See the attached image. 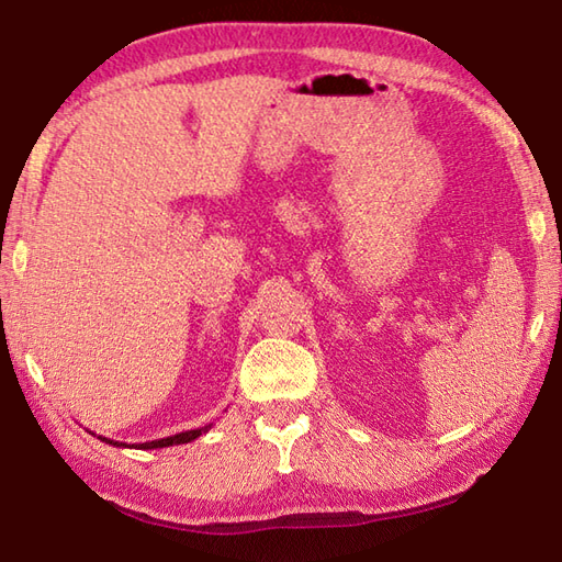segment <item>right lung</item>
<instances>
[{
    "label": "right lung",
    "mask_w": 562,
    "mask_h": 562,
    "mask_svg": "<svg viewBox=\"0 0 562 562\" xmlns=\"http://www.w3.org/2000/svg\"><path fill=\"white\" fill-rule=\"evenodd\" d=\"M213 424L207 426H201V429H190V431H180V434H173V436H166V439H156V441H146V443H123V441H113V439H106V436H99L101 441H106L111 446H119V449H140V451H148V449H166V446H178V443H190L195 441L198 436L207 434V429H211Z\"/></svg>",
    "instance_id": "1"
}]
</instances>
